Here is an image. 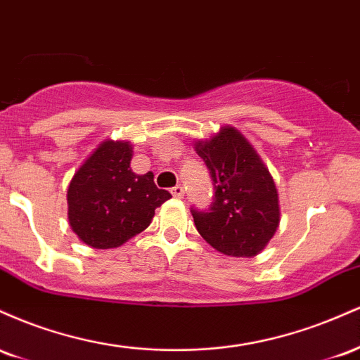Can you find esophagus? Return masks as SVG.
<instances>
[{"label":"esophagus","instance_id":"obj_1","mask_svg":"<svg viewBox=\"0 0 360 360\" xmlns=\"http://www.w3.org/2000/svg\"><path fill=\"white\" fill-rule=\"evenodd\" d=\"M171 193H172V196L177 198V200H181V198L184 196V188L183 186H174V188L171 189Z\"/></svg>","mask_w":360,"mask_h":360}]
</instances>
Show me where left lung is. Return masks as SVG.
<instances>
[{"instance_id": "1", "label": "left lung", "mask_w": 360, "mask_h": 360, "mask_svg": "<svg viewBox=\"0 0 360 360\" xmlns=\"http://www.w3.org/2000/svg\"><path fill=\"white\" fill-rule=\"evenodd\" d=\"M194 150L210 169L214 203L191 210L198 232L214 250L230 257H255L279 229V194L269 169L235 127H220Z\"/></svg>"}]
</instances>
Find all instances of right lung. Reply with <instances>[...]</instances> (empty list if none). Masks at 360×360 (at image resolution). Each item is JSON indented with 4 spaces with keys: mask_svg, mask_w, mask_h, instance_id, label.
<instances>
[{
    "mask_svg": "<svg viewBox=\"0 0 360 360\" xmlns=\"http://www.w3.org/2000/svg\"><path fill=\"white\" fill-rule=\"evenodd\" d=\"M134 146L106 139L86 157L68 188V218L72 232L93 249H117L150 225L164 201L154 174H135Z\"/></svg>",
    "mask_w": 360,
    "mask_h": 360,
    "instance_id": "add662e5",
    "label": "right lung"
}]
</instances>
